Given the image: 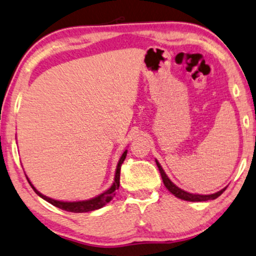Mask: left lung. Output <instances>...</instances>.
<instances>
[{"label":"left lung","mask_w":256,"mask_h":256,"mask_svg":"<svg viewBox=\"0 0 256 256\" xmlns=\"http://www.w3.org/2000/svg\"><path fill=\"white\" fill-rule=\"evenodd\" d=\"M156 166H158V168H159L160 174H162L164 185L166 186V188H168L170 192L173 194V196L179 198V199L186 200V202H207V200L216 199V198L220 196L221 194L224 192V190H226V187H224V190H219V192H216L214 194H210V196H202V194H192V193L185 192V190H182V188H179V187H176L174 184H173L171 180L168 179V176H166V173L164 172L162 168L160 166V164L156 162Z\"/></svg>","instance_id":"1"}]
</instances>
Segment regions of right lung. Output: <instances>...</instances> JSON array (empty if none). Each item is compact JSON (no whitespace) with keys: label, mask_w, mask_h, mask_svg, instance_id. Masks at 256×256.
I'll list each match as a JSON object with an SVG mask.
<instances>
[{"label":"right lung","mask_w":256,"mask_h":256,"mask_svg":"<svg viewBox=\"0 0 256 256\" xmlns=\"http://www.w3.org/2000/svg\"><path fill=\"white\" fill-rule=\"evenodd\" d=\"M126 153H128V151H125L124 153H122V156H120V159H119V162H118L117 170H116L114 185H112L110 188L106 190V192H104L103 194H100V196L94 198V199L86 200V202H57V200H54V199H51V198H48L46 196H43V194H40L38 190H37L35 187L32 185V182H29V179L28 178H26V179H28L30 186L32 187V190H35L36 194H38L40 198H43L44 200H46V202H50L51 205L58 207V208L63 210H66V212H72V213L91 212V210L102 208V207L105 206L108 202H110L111 200L114 199V192L119 188V180H120V168H122V164L124 162V160L126 158Z\"/></svg>","instance_id":"right-lung-1"}]
</instances>
